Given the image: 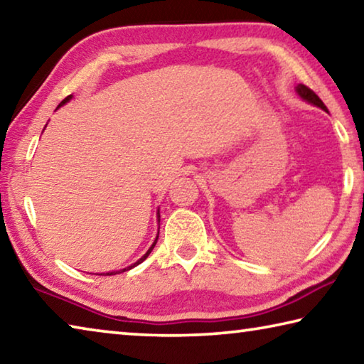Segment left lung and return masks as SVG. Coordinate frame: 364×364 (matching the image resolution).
I'll use <instances>...</instances> for the list:
<instances>
[{"label": "left lung", "instance_id": "8db88e82", "mask_svg": "<svg viewBox=\"0 0 364 364\" xmlns=\"http://www.w3.org/2000/svg\"><path fill=\"white\" fill-rule=\"evenodd\" d=\"M295 91H297V95L301 97V100L304 101H306V102H310V104H313V106H316V107H319V109H323L324 112H328V107L324 106V102L319 100V97L313 93V91L308 88V86H305V85H297L295 86Z\"/></svg>", "mask_w": 364, "mask_h": 364}]
</instances>
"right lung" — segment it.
<instances>
[{"label": "right lung", "mask_w": 364, "mask_h": 364, "mask_svg": "<svg viewBox=\"0 0 364 364\" xmlns=\"http://www.w3.org/2000/svg\"><path fill=\"white\" fill-rule=\"evenodd\" d=\"M70 100H72V95H70V96H67V97H65V100H64L63 102H60V104H59V106H58V109H59L60 106H64V104H67V102H69ZM157 221H160V213H159V210H157ZM159 228H160V226H159ZM157 239H159V236L156 237V241H154V242H152V245H151V247H149V249H147V252H146V254H144L143 257H141L138 262H134L133 264H130V267L123 268V269H120V271H109V273H101V276H112V274H117V273H123V271H128V269H132V268H134V267H136V264H139V263H143V262L146 260V258H147V257H149V254H151V252H152V249H154V247H156V244H157Z\"/></svg>", "instance_id": "right-lung-1"}]
</instances>
